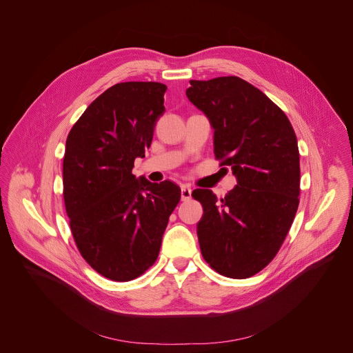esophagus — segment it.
Listing matches in <instances>:
<instances>
[{
    "instance_id": "1",
    "label": "esophagus",
    "mask_w": 353,
    "mask_h": 353,
    "mask_svg": "<svg viewBox=\"0 0 353 353\" xmlns=\"http://www.w3.org/2000/svg\"><path fill=\"white\" fill-rule=\"evenodd\" d=\"M191 192H192V190H191L190 185H187V184L181 185V199H183V201L190 199V198H191Z\"/></svg>"
}]
</instances>
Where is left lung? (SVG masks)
Segmentation results:
<instances>
[{
    "mask_svg": "<svg viewBox=\"0 0 353 353\" xmlns=\"http://www.w3.org/2000/svg\"><path fill=\"white\" fill-rule=\"evenodd\" d=\"M185 94L214 130V152L237 184L225 198L196 188L201 253L219 274L243 279L276 256L294 219L300 192L296 134L285 113L239 77L190 81Z\"/></svg>",
    "mask_w": 353,
    "mask_h": 353,
    "instance_id": "1",
    "label": "left lung"
}]
</instances>
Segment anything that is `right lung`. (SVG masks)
Returning <instances> with one entry per match:
<instances>
[{"label": "right lung", "mask_w": 353, "mask_h": 353, "mask_svg": "<svg viewBox=\"0 0 353 353\" xmlns=\"http://www.w3.org/2000/svg\"><path fill=\"white\" fill-rule=\"evenodd\" d=\"M166 85L123 82L89 105L71 128L63 163L64 203L74 240L86 263L112 281L143 274L159 254L180 187L132 174L145 157Z\"/></svg>", "instance_id": "right-lung-1"}]
</instances>
